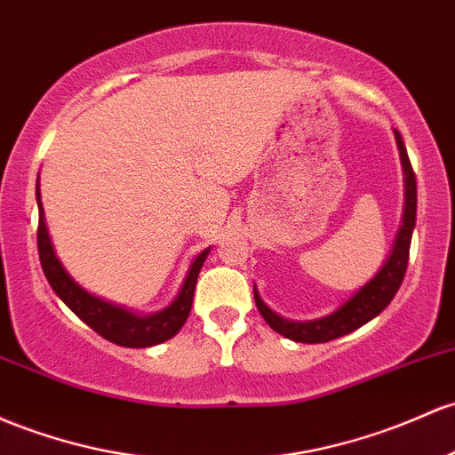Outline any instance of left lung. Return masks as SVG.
Segmentation results:
<instances>
[{
    "label": "left lung",
    "instance_id": "left-lung-1",
    "mask_svg": "<svg viewBox=\"0 0 455 455\" xmlns=\"http://www.w3.org/2000/svg\"><path fill=\"white\" fill-rule=\"evenodd\" d=\"M395 142L399 159H402V172H403V213L399 231L393 242L391 252H388L387 261L378 269L376 276L371 281L363 284L358 291H354L337 311L331 315H323L319 319H308V322H293V319H284L276 311L263 302L259 296L257 287H254V302H257L259 313L267 322L272 331H276L283 337L291 339L298 343H326L332 339L343 337V334L354 332L356 328L365 326L373 317L380 315L384 308L391 304L395 298L399 284L403 281L408 266V254H411V239L414 231V222H417V179H414L411 159H408L403 140L395 129Z\"/></svg>",
    "mask_w": 455,
    "mask_h": 455
}]
</instances>
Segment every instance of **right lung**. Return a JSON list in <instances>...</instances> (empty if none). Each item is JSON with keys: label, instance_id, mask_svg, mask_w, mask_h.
I'll return each instance as SVG.
<instances>
[{"label": "right lung", "instance_id": "right-lung-1", "mask_svg": "<svg viewBox=\"0 0 455 455\" xmlns=\"http://www.w3.org/2000/svg\"><path fill=\"white\" fill-rule=\"evenodd\" d=\"M36 203H38V254H41V266L49 284L56 291V296L67 304L68 308L88 323L94 332L101 334L108 341L116 343L123 347H151L157 343L168 341L174 334L183 328L186 319L192 311L194 300V287H196L198 272H201L204 259L212 248H204L192 261L188 269V276L179 289L177 298L168 304L166 308L157 313H148V315H140L133 313L132 308H124L121 304H114L103 300V298L94 296L86 291L67 267L62 266L60 257L53 248L52 237H49L47 220H44V209L41 203V179L36 181Z\"/></svg>", "mask_w": 455, "mask_h": 455}]
</instances>
